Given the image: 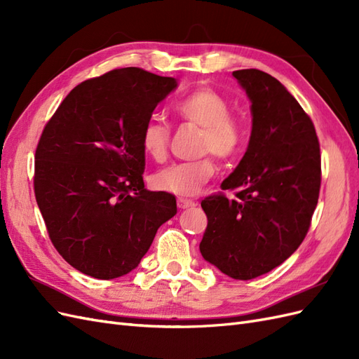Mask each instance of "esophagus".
<instances>
[{"label": "esophagus", "mask_w": 359, "mask_h": 359, "mask_svg": "<svg viewBox=\"0 0 359 359\" xmlns=\"http://www.w3.org/2000/svg\"><path fill=\"white\" fill-rule=\"evenodd\" d=\"M194 206H196V202H194V201L182 199V198L178 199V208L180 210H191V208H194Z\"/></svg>", "instance_id": "obj_1"}]
</instances>
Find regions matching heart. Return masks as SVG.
Wrapping results in <instances>:
<instances>
[{"mask_svg":"<svg viewBox=\"0 0 359 359\" xmlns=\"http://www.w3.org/2000/svg\"><path fill=\"white\" fill-rule=\"evenodd\" d=\"M173 112L184 123L202 128L201 154H214L222 160H231L241 153L244 127L231 115V103L212 88H198L180 99ZM170 127L160 118H149L140 132L142 153L153 161L161 163L168 157ZM215 173L211 157L196 161L173 163L158 170L151 180L157 190L177 196H194Z\"/></svg>","mask_w":359,"mask_h":359,"instance_id":"b5f03b06","label":"heart"}]
</instances>
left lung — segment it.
<instances>
[{
	"instance_id": "left-lung-1",
	"label": "left lung",
	"mask_w": 359,
	"mask_h": 359,
	"mask_svg": "<svg viewBox=\"0 0 359 359\" xmlns=\"http://www.w3.org/2000/svg\"><path fill=\"white\" fill-rule=\"evenodd\" d=\"M233 78L252 102V135L240 165L222 182L235 199L202 201L208 219L201 253L235 280L281 265L306 238L320 190L316 130L285 85L257 69Z\"/></svg>"
}]
</instances>
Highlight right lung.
I'll return each instance as SVG.
<instances>
[{
	"label": "right lung",
	"mask_w": 359,
	"mask_h": 359,
	"mask_svg": "<svg viewBox=\"0 0 359 359\" xmlns=\"http://www.w3.org/2000/svg\"><path fill=\"white\" fill-rule=\"evenodd\" d=\"M178 86L137 67L116 69L69 93L36 149L34 193L50 241L81 273L112 280L133 271L175 196L144 186L140 132Z\"/></svg>",
	"instance_id": "right-lung-1"
}]
</instances>
